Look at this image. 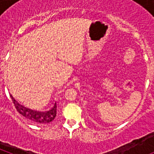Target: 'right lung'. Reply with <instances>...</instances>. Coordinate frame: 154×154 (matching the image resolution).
I'll return each instance as SVG.
<instances>
[{
  "label": "right lung",
  "mask_w": 154,
  "mask_h": 154,
  "mask_svg": "<svg viewBox=\"0 0 154 154\" xmlns=\"http://www.w3.org/2000/svg\"><path fill=\"white\" fill-rule=\"evenodd\" d=\"M11 97L12 101H13V103L14 104V106H15L17 112L28 119L32 121V122H35L36 123H40V124H44V123L45 124V123H48L52 120H54V119L56 116V103H55L54 106L48 111L40 112V111H36V110H32L31 109L26 108L22 105L19 104L15 99L12 97L11 95Z\"/></svg>",
  "instance_id": "add662e5"
}]
</instances>
